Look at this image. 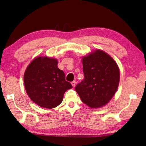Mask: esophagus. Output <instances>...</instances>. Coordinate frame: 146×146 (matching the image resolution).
<instances>
[{
    "mask_svg": "<svg viewBox=\"0 0 146 146\" xmlns=\"http://www.w3.org/2000/svg\"><path fill=\"white\" fill-rule=\"evenodd\" d=\"M71 84H72V85L73 87H75V86H76V81H73V82H72Z\"/></svg>",
    "mask_w": 146,
    "mask_h": 146,
    "instance_id": "1",
    "label": "esophagus"
}]
</instances>
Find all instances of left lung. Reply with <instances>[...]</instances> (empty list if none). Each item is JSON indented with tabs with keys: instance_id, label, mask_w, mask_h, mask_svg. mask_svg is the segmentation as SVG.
<instances>
[{
	"instance_id": "left-lung-1",
	"label": "left lung",
	"mask_w": 146,
	"mask_h": 146,
	"mask_svg": "<svg viewBox=\"0 0 146 146\" xmlns=\"http://www.w3.org/2000/svg\"><path fill=\"white\" fill-rule=\"evenodd\" d=\"M84 79L75 89L84 104L91 108L107 104L117 91L120 72L114 60L96 50L82 59Z\"/></svg>"
}]
</instances>
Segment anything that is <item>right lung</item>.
Wrapping results in <instances>:
<instances>
[{
	"label": "right lung",
	"mask_w": 146,
	"mask_h": 146,
	"mask_svg": "<svg viewBox=\"0 0 146 146\" xmlns=\"http://www.w3.org/2000/svg\"><path fill=\"white\" fill-rule=\"evenodd\" d=\"M58 61L48 57H36L25 70L24 82L29 98L38 105L53 108L59 105L66 91L72 88L66 81L65 74Z\"/></svg>",
	"instance_id": "right-lung-1"
}]
</instances>
